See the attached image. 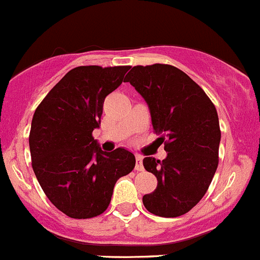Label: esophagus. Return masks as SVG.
I'll list each match as a JSON object with an SVG mask.
<instances>
[{
  "label": "esophagus",
  "instance_id": "obj_1",
  "mask_svg": "<svg viewBox=\"0 0 260 260\" xmlns=\"http://www.w3.org/2000/svg\"><path fill=\"white\" fill-rule=\"evenodd\" d=\"M136 171H143V164H142V158L140 156L136 157Z\"/></svg>",
  "mask_w": 260,
  "mask_h": 260
}]
</instances>
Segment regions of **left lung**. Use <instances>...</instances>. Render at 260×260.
<instances>
[{
    "label": "left lung",
    "mask_w": 260,
    "mask_h": 260,
    "mask_svg": "<svg viewBox=\"0 0 260 260\" xmlns=\"http://www.w3.org/2000/svg\"><path fill=\"white\" fill-rule=\"evenodd\" d=\"M124 81L145 98L167 152L162 161L143 159L157 177L156 190L143 196V205L157 216H181L204 198L216 172L221 138L216 108L201 86L172 65H137Z\"/></svg>",
    "instance_id": "left-lung-1"
}]
</instances>
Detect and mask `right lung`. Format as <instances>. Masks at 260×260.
<instances>
[{
    "label": "right lung",
    "instance_id": "obj_1",
    "mask_svg": "<svg viewBox=\"0 0 260 260\" xmlns=\"http://www.w3.org/2000/svg\"><path fill=\"white\" fill-rule=\"evenodd\" d=\"M129 68H74L34 113L28 137L34 172L51 204L73 219L103 214L117 180L135 169L132 152H103L91 135L101 124L104 99Z\"/></svg>",
    "mask_w": 260,
    "mask_h": 260
}]
</instances>
